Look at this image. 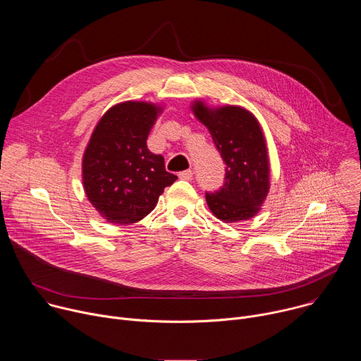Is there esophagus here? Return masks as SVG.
Returning a JSON list of instances; mask_svg holds the SVG:
<instances>
[{"label":"esophagus","instance_id":"obj_1","mask_svg":"<svg viewBox=\"0 0 361 361\" xmlns=\"http://www.w3.org/2000/svg\"><path fill=\"white\" fill-rule=\"evenodd\" d=\"M178 178H180V180H187V181H190V180H192V171H190V170L181 171V173L178 174Z\"/></svg>","mask_w":361,"mask_h":361}]
</instances>
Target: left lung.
I'll return each mask as SVG.
<instances>
[{
  "label": "left lung",
  "mask_w": 361,
  "mask_h": 361,
  "mask_svg": "<svg viewBox=\"0 0 361 361\" xmlns=\"http://www.w3.org/2000/svg\"><path fill=\"white\" fill-rule=\"evenodd\" d=\"M190 109L207 127L227 164L223 188L205 194L210 212L224 223L252 219L270 191V159L262 124L241 106L212 107L197 98Z\"/></svg>",
  "instance_id": "left-lung-1"
}]
</instances>
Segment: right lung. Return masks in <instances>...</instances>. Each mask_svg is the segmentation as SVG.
Wrapping results in <instances>:
<instances>
[{
  "label": "right lung",
  "mask_w": 361,
  "mask_h": 361,
  "mask_svg": "<svg viewBox=\"0 0 361 361\" xmlns=\"http://www.w3.org/2000/svg\"><path fill=\"white\" fill-rule=\"evenodd\" d=\"M164 106L123 101L99 118L81 161L82 187L98 214L111 224L128 226L156 207L177 176L164 159L147 148V137Z\"/></svg>",
  "instance_id": "add662e5"
}]
</instances>
